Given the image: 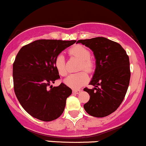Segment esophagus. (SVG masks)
<instances>
[{"instance_id":"esophagus-1","label":"esophagus","mask_w":146,"mask_h":146,"mask_svg":"<svg viewBox=\"0 0 146 146\" xmlns=\"http://www.w3.org/2000/svg\"><path fill=\"white\" fill-rule=\"evenodd\" d=\"M81 92V90H74L72 91V92L74 93V94H79V93Z\"/></svg>"}]
</instances>
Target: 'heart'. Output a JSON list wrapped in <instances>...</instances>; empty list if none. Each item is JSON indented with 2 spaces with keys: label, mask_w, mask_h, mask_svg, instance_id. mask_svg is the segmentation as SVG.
Listing matches in <instances>:
<instances>
[{
  "label": "heart",
  "mask_w": 146,
  "mask_h": 146,
  "mask_svg": "<svg viewBox=\"0 0 146 146\" xmlns=\"http://www.w3.org/2000/svg\"><path fill=\"white\" fill-rule=\"evenodd\" d=\"M69 53L71 56L76 57L81 60L78 70H85L87 72H91L93 70V63L90 59L91 57L90 52L84 47L81 45H76L69 50ZM54 67L60 76H65L68 74L66 65H65V58L62 54L56 56L54 60ZM88 75L85 72H81L76 74L70 75L65 83L67 86L73 89H78L88 81Z\"/></svg>",
  "instance_id": "obj_1"
}]
</instances>
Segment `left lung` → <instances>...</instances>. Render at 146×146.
<instances>
[{
    "label": "left lung",
    "mask_w": 146,
    "mask_h": 146,
    "mask_svg": "<svg viewBox=\"0 0 146 146\" xmlns=\"http://www.w3.org/2000/svg\"><path fill=\"white\" fill-rule=\"evenodd\" d=\"M94 53L96 69L90 85L85 88L90 97L85 110L95 117H107L117 110L123 101L130 79V60L120 44L104 37L78 40Z\"/></svg>",
    "instance_id": "obj_1"
}]
</instances>
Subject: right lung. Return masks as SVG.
Instances as JSON below:
<instances>
[{"label": "right lung", "mask_w": 146, "mask_h": 146, "mask_svg": "<svg viewBox=\"0 0 146 146\" xmlns=\"http://www.w3.org/2000/svg\"><path fill=\"white\" fill-rule=\"evenodd\" d=\"M75 42L37 40L23 47L16 55L13 64L14 92L25 110L36 119L51 121L64 111L72 90L63 83L52 86L60 78L54 60Z\"/></svg>", "instance_id": "right-lung-1"}]
</instances>
